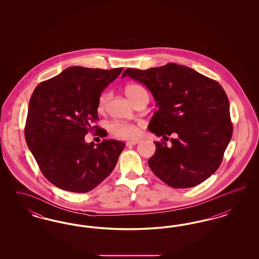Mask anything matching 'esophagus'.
I'll use <instances>...</instances> for the list:
<instances>
[{"label": "esophagus", "instance_id": "esophagus-1", "mask_svg": "<svg viewBox=\"0 0 259 259\" xmlns=\"http://www.w3.org/2000/svg\"><path fill=\"white\" fill-rule=\"evenodd\" d=\"M139 143H140V141H139V140H132V141H128V142L126 143V146H127V147L135 146V145L139 144Z\"/></svg>", "mask_w": 259, "mask_h": 259}]
</instances>
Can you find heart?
I'll list each match as a JSON object with an SVG mask.
<instances>
[{"label": "heart", "mask_w": 259, "mask_h": 259, "mask_svg": "<svg viewBox=\"0 0 259 259\" xmlns=\"http://www.w3.org/2000/svg\"><path fill=\"white\" fill-rule=\"evenodd\" d=\"M125 94L128 98L132 101V103L136 105L141 99L144 97H148V93L146 89L138 84H129L125 87ZM110 94L108 92H103L98 100V110L100 111H104L107 102L109 100ZM111 133L117 138L130 140L136 138L139 131L135 125L130 123H124V122H113L111 124Z\"/></svg>", "instance_id": "1"}]
</instances>
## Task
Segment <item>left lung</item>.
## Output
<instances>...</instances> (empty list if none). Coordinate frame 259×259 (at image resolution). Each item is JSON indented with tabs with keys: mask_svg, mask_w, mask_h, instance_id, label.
Here are the masks:
<instances>
[{
	"mask_svg": "<svg viewBox=\"0 0 259 259\" xmlns=\"http://www.w3.org/2000/svg\"><path fill=\"white\" fill-rule=\"evenodd\" d=\"M156 101L148 130L171 145L154 142L148 166L166 185L188 188L201 184L222 164L233 126L229 101L222 85L191 68L175 63L148 70L126 69Z\"/></svg>",
	"mask_w": 259,
	"mask_h": 259,
	"instance_id": "left-lung-1",
	"label": "left lung"
}]
</instances>
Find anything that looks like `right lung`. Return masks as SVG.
<instances>
[{
  "mask_svg": "<svg viewBox=\"0 0 259 259\" xmlns=\"http://www.w3.org/2000/svg\"><path fill=\"white\" fill-rule=\"evenodd\" d=\"M122 72L69 67L40 82L28 107L25 140L39 170L52 185L83 193L114 169L125 144L115 140L87 144L84 136L98 126V100Z\"/></svg>",
  "mask_w": 259,
  "mask_h": 259,
  "instance_id": "right-lung-1",
  "label": "right lung"
}]
</instances>
